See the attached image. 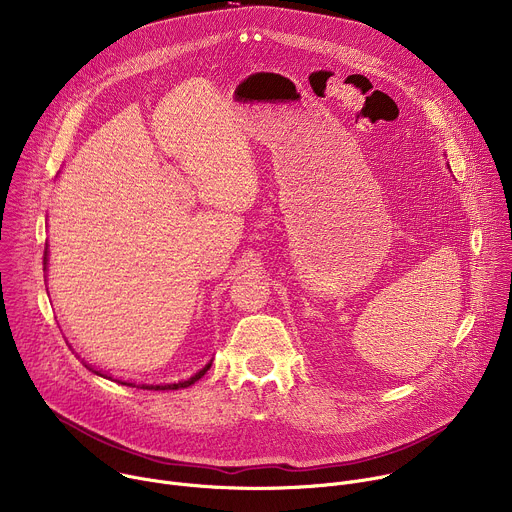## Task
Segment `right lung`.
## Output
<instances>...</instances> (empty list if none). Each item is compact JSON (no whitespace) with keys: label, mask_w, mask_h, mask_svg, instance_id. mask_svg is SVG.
<instances>
[{"label":"right lung","mask_w":512,"mask_h":512,"mask_svg":"<svg viewBox=\"0 0 512 512\" xmlns=\"http://www.w3.org/2000/svg\"><path fill=\"white\" fill-rule=\"evenodd\" d=\"M46 253H48V251H44V265H46ZM210 364H212V360L206 364L204 369H200L196 375H192V377H188V379H184V381H176V383H143V385H137V389H148V391H176V389H186V387L194 385L198 379H202V377L206 375V371L210 369ZM121 385L135 387V383H121Z\"/></svg>","instance_id":"obj_1"}]
</instances>
